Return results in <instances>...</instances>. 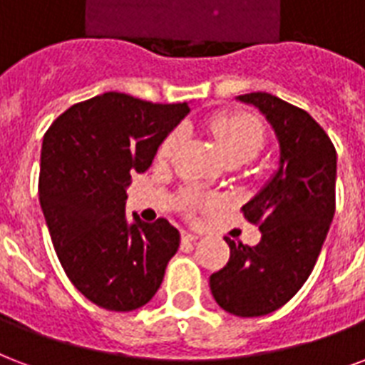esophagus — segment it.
<instances>
[{
	"mask_svg": "<svg viewBox=\"0 0 365 365\" xmlns=\"http://www.w3.org/2000/svg\"><path fill=\"white\" fill-rule=\"evenodd\" d=\"M182 239H183V241H197V239H199V233L182 232Z\"/></svg>",
	"mask_w": 365,
	"mask_h": 365,
	"instance_id": "esophagus-1",
	"label": "esophagus"
}]
</instances>
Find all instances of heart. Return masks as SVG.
Returning a JSON list of instances; mask_svg holds the SVG:
<instances>
[{"instance_id":"b5f03b06","label":"heart","mask_w":365,"mask_h":365,"mask_svg":"<svg viewBox=\"0 0 365 365\" xmlns=\"http://www.w3.org/2000/svg\"><path fill=\"white\" fill-rule=\"evenodd\" d=\"M208 135L212 138L214 145L218 149L224 160L239 158V160H250L255 157L264 143L262 124L249 115H220L214 116L207 126ZM180 143V135L170 133L164 139L163 145L158 147V158L166 160ZM195 207L202 205V199L193 197L191 199Z\"/></svg>"}]
</instances>
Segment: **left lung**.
I'll list each match as a JSON object with an SVG mask.
<instances>
[{"instance_id":"8db88e82","label":"left lung","mask_w":365,"mask_h":365,"mask_svg":"<svg viewBox=\"0 0 365 365\" xmlns=\"http://www.w3.org/2000/svg\"><path fill=\"white\" fill-rule=\"evenodd\" d=\"M235 99L260 110L279 157L268 182L243 205L245 218L260 226V243L226 237L230 262L210 275V291L226 312L258 318L289 302L312 274L335 214L337 153L302 108L264 91Z\"/></svg>"}]
</instances>
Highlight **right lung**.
I'll return each mask as SVG.
<instances>
[{
    "mask_svg": "<svg viewBox=\"0 0 365 365\" xmlns=\"http://www.w3.org/2000/svg\"><path fill=\"white\" fill-rule=\"evenodd\" d=\"M189 110L107 91L72 105L43 135L40 205L53 247L72 285L105 310L145 306L180 247L168 220L126 216V191Z\"/></svg>",
    "mask_w": 365,
    "mask_h": 365,
    "instance_id": "obj_1",
    "label": "right lung"
}]
</instances>
